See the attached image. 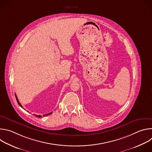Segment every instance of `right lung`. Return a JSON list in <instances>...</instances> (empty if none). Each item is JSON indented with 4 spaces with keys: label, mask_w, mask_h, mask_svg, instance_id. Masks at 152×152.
Instances as JSON below:
<instances>
[{
    "label": "right lung",
    "mask_w": 152,
    "mask_h": 152,
    "mask_svg": "<svg viewBox=\"0 0 152 152\" xmlns=\"http://www.w3.org/2000/svg\"><path fill=\"white\" fill-rule=\"evenodd\" d=\"M15 98H16V100H17V103H18V104L21 107H22V106H21V104L20 103V102H19V101H18V99H17V96H16V94H15ZM52 114V112H51V113H49V114H46L45 115H50V114ZM43 116H45L44 115H43ZM36 117H41L42 116L41 115H36Z\"/></svg>",
    "instance_id": "obj_1"
}]
</instances>
